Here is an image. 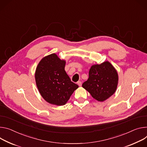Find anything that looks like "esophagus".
<instances>
[{"instance_id": "1", "label": "esophagus", "mask_w": 147, "mask_h": 147, "mask_svg": "<svg viewBox=\"0 0 147 147\" xmlns=\"http://www.w3.org/2000/svg\"><path fill=\"white\" fill-rule=\"evenodd\" d=\"M77 83V84L78 85V86H80V87L82 86V82H80V81H78Z\"/></svg>"}]
</instances>
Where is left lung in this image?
<instances>
[{
  "instance_id": "obj_1",
  "label": "left lung",
  "mask_w": 147,
  "mask_h": 147,
  "mask_svg": "<svg viewBox=\"0 0 147 147\" xmlns=\"http://www.w3.org/2000/svg\"><path fill=\"white\" fill-rule=\"evenodd\" d=\"M88 75V80L82 87L95 100L102 102L114 94L118 86V75L109 61L91 65Z\"/></svg>"
}]
</instances>
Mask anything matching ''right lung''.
<instances>
[{
	"label": "right lung",
	"instance_id": "add662e5",
	"mask_svg": "<svg viewBox=\"0 0 147 147\" xmlns=\"http://www.w3.org/2000/svg\"><path fill=\"white\" fill-rule=\"evenodd\" d=\"M65 60L56 54L46 56L40 61L35 71V80L40 94L47 102L63 105L78 86L73 83L64 67Z\"/></svg>",
	"mask_w": 147,
	"mask_h": 147
}]
</instances>
